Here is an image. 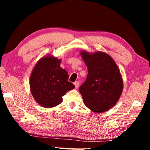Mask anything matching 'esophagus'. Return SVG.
Returning <instances> with one entry per match:
<instances>
[{
	"label": "esophagus",
	"mask_w": 150,
	"mask_h": 150,
	"mask_svg": "<svg viewBox=\"0 0 150 150\" xmlns=\"http://www.w3.org/2000/svg\"><path fill=\"white\" fill-rule=\"evenodd\" d=\"M74 85L76 88H77L79 87V81H75V82H74Z\"/></svg>",
	"instance_id": "1"
}]
</instances>
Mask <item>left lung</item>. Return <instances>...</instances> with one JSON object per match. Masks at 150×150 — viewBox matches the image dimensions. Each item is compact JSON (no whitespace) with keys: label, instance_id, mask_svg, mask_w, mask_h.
<instances>
[{"label":"left lung","instance_id":"obj_1","mask_svg":"<svg viewBox=\"0 0 150 150\" xmlns=\"http://www.w3.org/2000/svg\"><path fill=\"white\" fill-rule=\"evenodd\" d=\"M81 55L88 69L87 79L79 87L85 105L95 112L107 111L122 92L123 81L117 65L105 53L83 52Z\"/></svg>","mask_w":150,"mask_h":150}]
</instances>
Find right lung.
Instances as JSON below:
<instances>
[{"label":"right lung","mask_w":150,"mask_h":150,"mask_svg":"<svg viewBox=\"0 0 150 150\" xmlns=\"http://www.w3.org/2000/svg\"><path fill=\"white\" fill-rule=\"evenodd\" d=\"M56 57L42 58L33 69L30 79V91L34 99L44 108H52L62 102V96L75 88L68 81L69 75L60 67Z\"/></svg>","instance_id":"right-lung-1"}]
</instances>
